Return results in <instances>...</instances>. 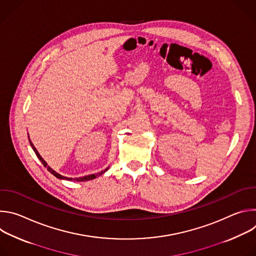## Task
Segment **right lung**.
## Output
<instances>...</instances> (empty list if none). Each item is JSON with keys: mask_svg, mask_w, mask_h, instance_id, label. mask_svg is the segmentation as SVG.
Segmentation results:
<instances>
[{"mask_svg": "<svg viewBox=\"0 0 256 256\" xmlns=\"http://www.w3.org/2000/svg\"><path fill=\"white\" fill-rule=\"evenodd\" d=\"M28 138H29V136H28ZM29 142H30V146L32 147V149H33V151L35 152V154H36V156H38V158L42 161V163L44 164V167H46L48 168V170L52 174V175H54L56 178H58V179H66V180H70V181H88V180H92V179H94V178H96L97 176H100L101 174H103L104 172H106L107 170H108V168L109 167H107L105 170H103V171H101V172H99V173H95V174H90V175H86V176H82V177H78V178H68V177H64V176H62V175H60V174H58V173H56L54 170H52L50 166H48V164H46V162L42 159V157L40 155V153L38 152V150H36V148L34 147V144H32V142L30 140V138H29Z\"/></svg>", "mask_w": 256, "mask_h": 256, "instance_id": "right-lung-1", "label": "right lung"}]
</instances>
